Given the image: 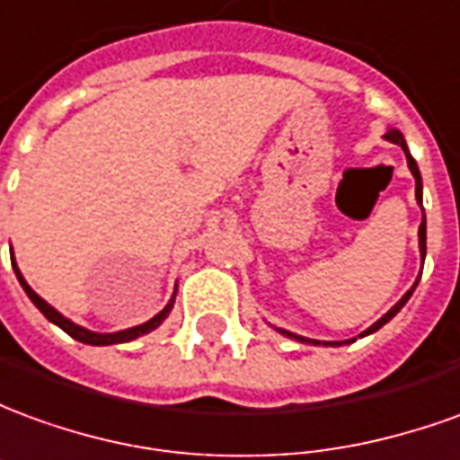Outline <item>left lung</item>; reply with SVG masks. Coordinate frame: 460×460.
<instances>
[{
    "label": "left lung",
    "mask_w": 460,
    "mask_h": 460,
    "mask_svg": "<svg viewBox=\"0 0 460 460\" xmlns=\"http://www.w3.org/2000/svg\"><path fill=\"white\" fill-rule=\"evenodd\" d=\"M385 140L394 142V145H399V147L404 150L406 164H409V170H411V174H414V180H416V201H419V207H421V191H424V184H421V172H419V164H416V160H414V157H411V152H409V147H406L404 135L396 130V128H389V130L385 132ZM421 211H424V207H421ZM419 253H421V269H424V259H426V217H421V224H419ZM416 283H419V279H416ZM416 283H414V286H411V288L406 290L402 298H399V303H396V305H392V308L386 310L385 315L376 320L375 325H369V328H367L365 332L359 335V338H365V335H372V332H376V330H379V328H385L386 323L394 318L399 310L404 308L406 300L411 298V293H414V290H416ZM276 332H280V335H286V338H290V340H296V342H305V345H332V347L338 345V342H320V340L303 338V335H296V332H290V330H283V328H276ZM352 340H355V338H352ZM345 342H349V340H345Z\"/></svg>",
    "instance_id": "left-lung-1"
}]
</instances>
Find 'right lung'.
I'll use <instances>...</instances> for the list:
<instances>
[{
	"mask_svg": "<svg viewBox=\"0 0 460 460\" xmlns=\"http://www.w3.org/2000/svg\"><path fill=\"white\" fill-rule=\"evenodd\" d=\"M14 256V253H12ZM12 266H14V273L16 279H19V283H22V288H24V293L29 296V300L34 303L36 308L44 313V318L49 320V323H54V325H58V328L64 330L66 335H71L74 340H78V342H84V345H95V347H103V345H120V342H130V340L135 338H142V335H147V332H152V330H157L167 320V315H170V310L174 308V296H177V288H174V293H172L170 303L164 305V308L155 315V318H150L147 323H142V325H135V328H128V330H118V332H93V330L84 328V325H75L74 320H68L66 315H61L58 310L54 308V305H49L39 293H36L29 283H26V279L22 276V270H19V266H16V261L12 259Z\"/></svg>",
	"mask_w": 460,
	"mask_h": 460,
	"instance_id": "right-lung-1",
	"label": "right lung"
}]
</instances>
